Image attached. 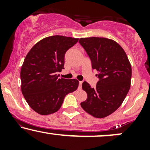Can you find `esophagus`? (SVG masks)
I'll return each mask as SVG.
<instances>
[{"label":"esophagus","instance_id":"34e87169","mask_svg":"<svg viewBox=\"0 0 150 150\" xmlns=\"http://www.w3.org/2000/svg\"><path fill=\"white\" fill-rule=\"evenodd\" d=\"M82 81H80V82H79V87H78L79 89H82Z\"/></svg>","mask_w":150,"mask_h":150}]
</instances>
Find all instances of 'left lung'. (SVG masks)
<instances>
[{
    "label": "left lung",
    "instance_id": "1",
    "mask_svg": "<svg viewBox=\"0 0 150 150\" xmlns=\"http://www.w3.org/2000/svg\"><path fill=\"white\" fill-rule=\"evenodd\" d=\"M80 45L98 72L99 78L94 88L87 82L82 89L87 94L81 106L95 118H104L119 108L130 87L131 65L124 50L111 39L102 37L81 38Z\"/></svg>",
    "mask_w": 150,
    "mask_h": 150
}]
</instances>
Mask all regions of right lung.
I'll return each instance as SVG.
<instances>
[{"instance_id":"right-lung-1","label":"right lung","mask_w":150,"mask_h":150,"mask_svg":"<svg viewBox=\"0 0 150 150\" xmlns=\"http://www.w3.org/2000/svg\"><path fill=\"white\" fill-rule=\"evenodd\" d=\"M78 39L55 35L43 39L27 53L22 64L21 89L27 104L41 115L58 111L65 96L77 89L76 79L59 78L65 54Z\"/></svg>"}]
</instances>
